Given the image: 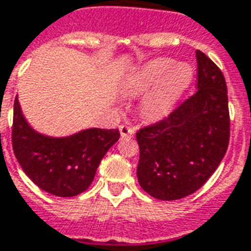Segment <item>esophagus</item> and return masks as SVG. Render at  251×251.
I'll list each match as a JSON object with an SVG mask.
<instances>
[{"instance_id": "obj_1", "label": "esophagus", "mask_w": 251, "mask_h": 251, "mask_svg": "<svg viewBox=\"0 0 251 251\" xmlns=\"http://www.w3.org/2000/svg\"><path fill=\"white\" fill-rule=\"evenodd\" d=\"M120 133H121V137H130L134 134V130L131 126L122 124V125H120Z\"/></svg>"}]
</instances>
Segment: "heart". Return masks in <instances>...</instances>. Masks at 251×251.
Here are the masks:
<instances>
[{"instance_id":"1","label":"heart","mask_w":251,"mask_h":251,"mask_svg":"<svg viewBox=\"0 0 251 251\" xmlns=\"http://www.w3.org/2000/svg\"><path fill=\"white\" fill-rule=\"evenodd\" d=\"M192 77L194 72L188 64H175L172 59L159 57L147 63L134 76L129 84V92L142 93L159 82L142 101L143 116L149 120H159L171 110L172 105L189 87Z\"/></svg>"}]
</instances>
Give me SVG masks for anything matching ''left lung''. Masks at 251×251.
<instances>
[{"label":"left lung","mask_w":251,"mask_h":251,"mask_svg":"<svg viewBox=\"0 0 251 251\" xmlns=\"http://www.w3.org/2000/svg\"><path fill=\"white\" fill-rule=\"evenodd\" d=\"M198 91L167 117L137 131V176L159 200L196 192L221 163L230 137L227 89L223 72L200 50Z\"/></svg>","instance_id":"left-lung-1"}]
</instances>
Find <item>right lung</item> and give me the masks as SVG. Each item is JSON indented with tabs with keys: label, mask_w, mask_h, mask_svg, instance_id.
<instances>
[{
	"label": "right lung",
	"mask_w": 251,
	"mask_h": 251,
	"mask_svg": "<svg viewBox=\"0 0 251 251\" xmlns=\"http://www.w3.org/2000/svg\"><path fill=\"white\" fill-rule=\"evenodd\" d=\"M117 129H87L66 138L36 133L14 100L11 143L25 174L38 187L59 198L81 194L93 181L106 151L117 142Z\"/></svg>",
	"instance_id": "1"
}]
</instances>
